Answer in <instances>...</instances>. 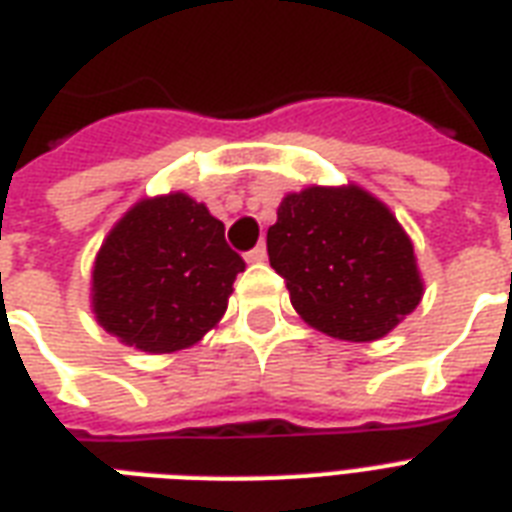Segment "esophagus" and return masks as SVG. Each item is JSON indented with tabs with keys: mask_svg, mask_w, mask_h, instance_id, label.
<instances>
[{
	"mask_svg": "<svg viewBox=\"0 0 512 512\" xmlns=\"http://www.w3.org/2000/svg\"><path fill=\"white\" fill-rule=\"evenodd\" d=\"M268 260V249H265V244H257L252 252H247V263H265Z\"/></svg>",
	"mask_w": 512,
	"mask_h": 512,
	"instance_id": "obj_1",
	"label": "esophagus"
}]
</instances>
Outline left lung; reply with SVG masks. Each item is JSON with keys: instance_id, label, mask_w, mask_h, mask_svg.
I'll use <instances>...</instances> for the list:
<instances>
[{"instance_id": "obj_1", "label": "left lung", "mask_w": 512, "mask_h": 512, "mask_svg": "<svg viewBox=\"0 0 512 512\" xmlns=\"http://www.w3.org/2000/svg\"><path fill=\"white\" fill-rule=\"evenodd\" d=\"M268 257L300 319L338 341L384 338L424 295L408 233L360 185L284 195L268 228Z\"/></svg>"}]
</instances>
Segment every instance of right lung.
Listing matches in <instances>:
<instances>
[{
  "mask_svg": "<svg viewBox=\"0 0 512 512\" xmlns=\"http://www.w3.org/2000/svg\"><path fill=\"white\" fill-rule=\"evenodd\" d=\"M244 268L206 204L182 190L142 198L96 252L91 308L120 343L174 354L217 327Z\"/></svg>",
  "mask_w": 512,
  "mask_h": 512,
  "instance_id": "add662e5",
  "label": "right lung"
}]
</instances>
